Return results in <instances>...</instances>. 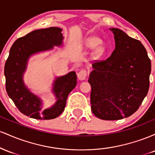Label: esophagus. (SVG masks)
I'll return each instance as SVG.
<instances>
[{"label": "esophagus", "mask_w": 155, "mask_h": 155, "mask_svg": "<svg viewBox=\"0 0 155 155\" xmlns=\"http://www.w3.org/2000/svg\"><path fill=\"white\" fill-rule=\"evenodd\" d=\"M87 71L84 70V69H81V71H79L77 74V76H78V79L79 80H85V79L87 78Z\"/></svg>", "instance_id": "obj_1"}]
</instances>
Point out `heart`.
I'll use <instances>...</instances> for the list:
<instances>
[{
  "instance_id": "1",
  "label": "heart",
  "mask_w": 155,
  "mask_h": 155,
  "mask_svg": "<svg viewBox=\"0 0 155 155\" xmlns=\"http://www.w3.org/2000/svg\"><path fill=\"white\" fill-rule=\"evenodd\" d=\"M100 43V39L95 38V37H92V38H90L87 39V41L86 42V47L89 48V49H93V48L97 47ZM105 51H106L105 47L104 46L101 45L96 48L95 51H94V54H95V56L97 57V58H99V57H101L102 55L104 54Z\"/></svg>"
}]
</instances>
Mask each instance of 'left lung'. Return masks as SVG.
<instances>
[{"label": "left lung", "instance_id": "obj_1", "mask_svg": "<svg viewBox=\"0 0 155 155\" xmlns=\"http://www.w3.org/2000/svg\"><path fill=\"white\" fill-rule=\"evenodd\" d=\"M115 49L108 59L92 64L88 81L92 113L104 120H118L134 114L149 88L151 60L140 41L118 28Z\"/></svg>", "mask_w": 155, "mask_h": 155}]
</instances>
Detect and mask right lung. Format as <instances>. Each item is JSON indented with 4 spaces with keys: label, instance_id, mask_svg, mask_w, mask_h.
I'll return each mask as SVG.
<instances>
[{
    "label": "right lung",
    "instance_id": "1",
    "mask_svg": "<svg viewBox=\"0 0 155 155\" xmlns=\"http://www.w3.org/2000/svg\"><path fill=\"white\" fill-rule=\"evenodd\" d=\"M62 29L56 27L35 30L15 41L9 51L4 68L6 90L21 113L37 120H51L63 113L68 94L75 87V71L55 78L52 90L56 97L53 106L44 108L41 98L33 93L23 81L28 60L33 54L63 46Z\"/></svg>",
    "mask_w": 155,
    "mask_h": 155
}]
</instances>
